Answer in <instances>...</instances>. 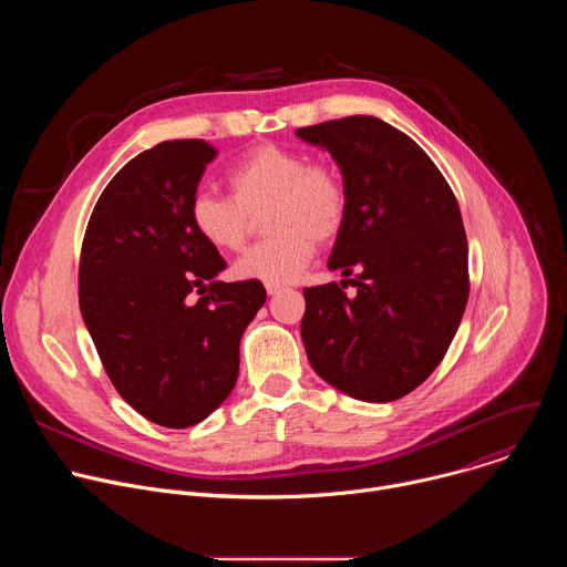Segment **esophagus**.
Masks as SVG:
<instances>
[{"instance_id":"esophagus-1","label":"esophagus","mask_w":567,"mask_h":567,"mask_svg":"<svg viewBox=\"0 0 567 567\" xmlns=\"http://www.w3.org/2000/svg\"><path fill=\"white\" fill-rule=\"evenodd\" d=\"M282 289H285V287H278V285H267V293H269V296H278Z\"/></svg>"}]
</instances>
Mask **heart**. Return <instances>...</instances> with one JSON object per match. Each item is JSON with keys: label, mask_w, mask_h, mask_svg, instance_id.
<instances>
[{"label": "heart", "mask_w": 567, "mask_h": 567, "mask_svg": "<svg viewBox=\"0 0 567 567\" xmlns=\"http://www.w3.org/2000/svg\"><path fill=\"white\" fill-rule=\"evenodd\" d=\"M228 195L197 190L188 204L195 233L217 251H239L264 210L271 233L233 265L239 280L289 285L313 258V239H334L348 219V186L330 161L300 150L258 145L228 171Z\"/></svg>", "instance_id": "b5f03b06"}]
</instances>
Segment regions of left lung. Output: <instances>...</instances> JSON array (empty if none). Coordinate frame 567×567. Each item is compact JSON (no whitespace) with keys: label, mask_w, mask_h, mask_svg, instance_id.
Masks as SVG:
<instances>
[{"label":"left lung","mask_w":567,"mask_h":567,"mask_svg":"<svg viewBox=\"0 0 567 567\" xmlns=\"http://www.w3.org/2000/svg\"><path fill=\"white\" fill-rule=\"evenodd\" d=\"M296 134L328 147L343 173L348 219L328 265L357 271L302 291L309 363L354 399L394 401L440 365L468 300L457 199L431 156L381 118L346 116Z\"/></svg>","instance_id":"8db88e82"}]
</instances>
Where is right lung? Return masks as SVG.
<instances>
[{
  "label": "right lung",
  "instance_id": "add662e5",
  "mask_svg": "<svg viewBox=\"0 0 567 567\" xmlns=\"http://www.w3.org/2000/svg\"><path fill=\"white\" fill-rule=\"evenodd\" d=\"M215 156L202 138L136 154L99 197L80 251V311L103 368L136 413L166 429L199 424L230 394L239 339L267 300L262 282L215 280L226 262L190 224Z\"/></svg>",
  "mask_w": 567,
  "mask_h": 567
}]
</instances>
